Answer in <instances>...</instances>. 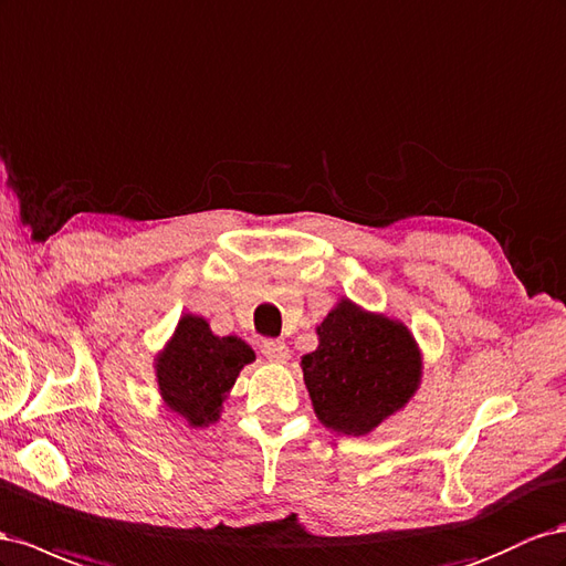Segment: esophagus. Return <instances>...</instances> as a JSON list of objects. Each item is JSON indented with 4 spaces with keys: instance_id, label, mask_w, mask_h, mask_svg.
Returning <instances> with one entry per match:
<instances>
[{
    "instance_id": "esophagus-1",
    "label": "esophagus",
    "mask_w": 566,
    "mask_h": 566,
    "mask_svg": "<svg viewBox=\"0 0 566 566\" xmlns=\"http://www.w3.org/2000/svg\"><path fill=\"white\" fill-rule=\"evenodd\" d=\"M262 353H264V357L269 361H276V364H283L290 357V349H287V345L283 340H264L262 343Z\"/></svg>"
}]
</instances>
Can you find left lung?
I'll list each match as a JSON object with an SVG mask.
<instances>
[{
    "mask_svg": "<svg viewBox=\"0 0 566 566\" xmlns=\"http://www.w3.org/2000/svg\"><path fill=\"white\" fill-rule=\"evenodd\" d=\"M318 347L302 357L318 421L345 436L371 433L421 384V353L400 321L340 300L316 326Z\"/></svg>",
    "mask_w": 566,
    "mask_h": 566,
    "instance_id": "8db88e82",
    "label": "left lung"
}]
</instances>
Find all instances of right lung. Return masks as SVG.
<instances>
[{"label": "right lung", "instance_id": "obj_1", "mask_svg": "<svg viewBox=\"0 0 566 566\" xmlns=\"http://www.w3.org/2000/svg\"><path fill=\"white\" fill-rule=\"evenodd\" d=\"M250 361L254 349L245 340L219 338L202 316L186 314L155 359L161 400L192 429H205L219 421L223 400Z\"/></svg>", "mask_w": 566, "mask_h": 566}]
</instances>
